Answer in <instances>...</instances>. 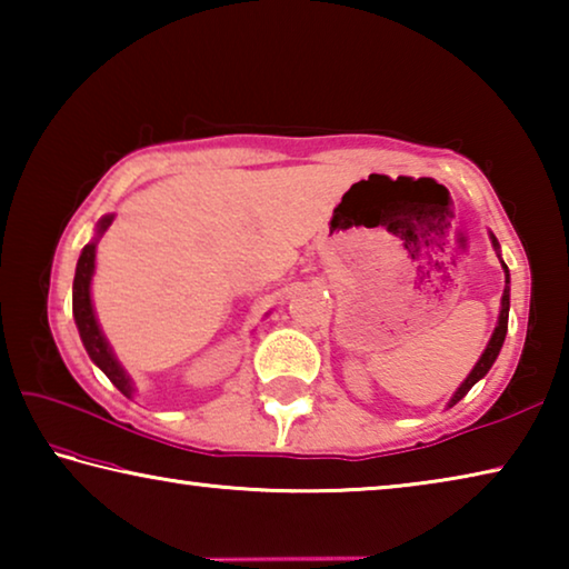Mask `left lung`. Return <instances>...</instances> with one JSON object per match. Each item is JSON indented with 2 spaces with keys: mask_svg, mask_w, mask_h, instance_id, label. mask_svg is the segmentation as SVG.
I'll return each mask as SVG.
<instances>
[{
  "mask_svg": "<svg viewBox=\"0 0 569 569\" xmlns=\"http://www.w3.org/2000/svg\"><path fill=\"white\" fill-rule=\"evenodd\" d=\"M492 246L499 250V243H497L495 236H492ZM502 268H505V293H502V311H499L497 329H495V333H492V339H489L485 353H481L479 361L475 363V369L469 371V377H467L465 381H461V387L455 391V397H451L449 407H455V403H457L459 399H465L467 391H469L471 387H475V383H477L479 379L487 377V371L492 369V363L497 361L499 351H502V343H505V336H507V321H509V271H507L505 261H502Z\"/></svg>",
  "mask_w": 569,
  "mask_h": 569,
  "instance_id": "8db88e82",
  "label": "left lung"
}]
</instances>
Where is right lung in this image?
I'll return each instance as SVG.
<instances>
[{
  "label": "right lung",
  "mask_w": 569,
  "mask_h": 569,
  "mask_svg": "<svg viewBox=\"0 0 569 569\" xmlns=\"http://www.w3.org/2000/svg\"><path fill=\"white\" fill-rule=\"evenodd\" d=\"M114 216H104L98 223V238L108 230ZM98 238L82 248L80 261H77V271H74V283H72V316L77 323V331H80V339L84 343V351L90 353V359L100 366L104 377H108L114 387H118L124 397L132 399V381L128 377V371L122 369L120 361L114 359V353L110 349L108 339H104L98 319H94V308H92V298H90V283H92V273H94V246H98Z\"/></svg>",
  "instance_id": "right-lung-1"
}]
</instances>
